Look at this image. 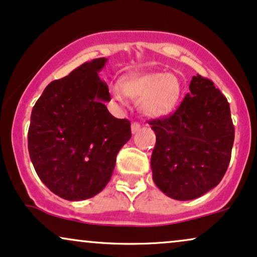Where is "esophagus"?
<instances>
[{
  "label": "esophagus",
  "instance_id": "esophagus-1",
  "mask_svg": "<svg viewBox=\"0 0 257 257\" xmlns=\"http://www.w3.org/2000/svg\"><path fill=\"white\" fill-rule=\"evenodd\" d=\"M141 130V125L138 122H132V125H131V131H132V134H137L138 131H140Z\"/></svg>",
  "mask_w": 257,
  "mask_h": 257
}]
</instances>
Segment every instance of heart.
I'll return each instance as SVG.
<instances>
[{
    "label": "heart",
    "instance_id": "obj_1",
    "mask_svg": "<svg viewBox=\"0 0 257 257\" xmlns=\"http://www.w3.org/2000/svg\"><path fill=\"white\" fill-rule=\"evenodd\" d=\"M114 101L123 102V93L137 99V108L143 115L162 117L171 114L179 104L183 83L176 74L166 72L131 73L110 86Z\"/></svg>",
    "mask_w": 257,
    "mask_h": 257
}]
</instances>
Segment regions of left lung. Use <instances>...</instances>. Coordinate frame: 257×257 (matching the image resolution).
Returning <instances> with one entry per match:
<instances>
[{"mask_svg": "<svg viewBox=\"0 0 257 257\" xmlns=\"http://www.w3.org/2000/svg\"><path fill=\"white\" fill-rule=\"evenodd\" d=\"M189 89L174 114L149 122L156 135L153 180L178 201L201 197L221 182L234 141L230 104L213 81L197 74Z\"/></svg>", "mask_w": 257, "mask_h": 257, "instance_id": "1", "label": "left lung"}]
</instances>
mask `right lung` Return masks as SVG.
Wrapping results in <instances>:
<instances>
[{"label":"right lung","mask_w":257,"mask_h":257,"mask_svg":"<svg viewBox=\"0 0 257 257\" xmlns=\"http://www.w3.org/2000/svg\"><path fill=\"white\" fill-rule=\"evenodd\" d=\"M105 57L54 80L32 108L29 153L39 179L68 201L91 198L110 180L131 123L108 111L109 90L99 78Z\"/></svg>","instance_id":"add662e5"}]
</instances>
